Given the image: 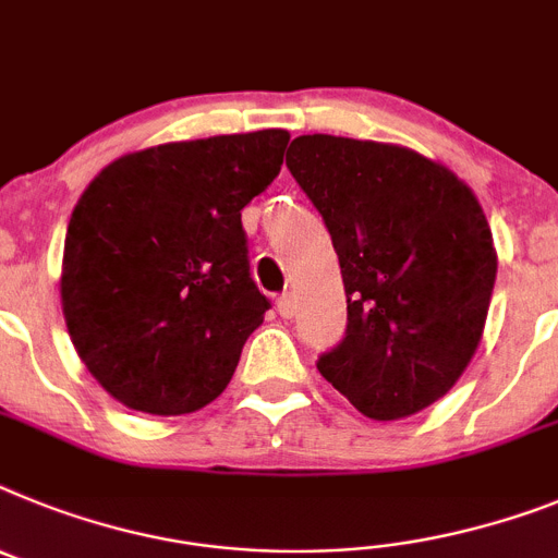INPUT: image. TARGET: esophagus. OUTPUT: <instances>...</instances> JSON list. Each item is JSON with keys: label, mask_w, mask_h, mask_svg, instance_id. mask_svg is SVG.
Wrapping results in <instances>:
<instances>
[{"label": "esophagus", "mask_w": 558, "mask_h": 558, "mask_svg": "<svg viewBox=\"0 0 558 558\" xmlns=\"http://www.w3.org/2000/svg\"><path fill=\"white\" fill-rule=\"evenodd\" d=\"M276 311H279V316L282 318H293V313H296V302H293L290 293H282V296L276 299Z\"/></svg>", "instance_id": "obj_1"}]
</instances>
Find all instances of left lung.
<instances>
[{
    "label": "left lung",
    "instance_id": "obj_1",
    "mask_svg": "<svg viewBox=\"0 0 558 558\" xmlns=\"http://www.w3.org/2000/svg\"><path fill=\"white\" fill-rule=\"evenodd\" d=\"M288 169L325 217L347 293V336L318 373L373 421L440 401L477 352L497 279L480 199L398 143L302 135Z\"/></svg>",
    "mask_w": 558,
    "mask_h": 558
}]
</instances>
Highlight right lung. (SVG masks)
Listing matches in <instances>:
<instances>
[{
	"label": "right lung",
	"mask_w": 558,
	"mask_h": 558,
	"mask_svg": "<svg viewBox=\"0 0 558 558\" xmlns=\"http://www.w3.org/2000/svg\"><path fill=\"white\" fill-rule=\"evenodd\" d=\"M288 141L262 130L160 143L104 166L78 197L61 311L78 359L126 409L189 415L228 387L268 311L242 208L274 183Z\"/></svg>",
	"instance_id": "right-lung-1"
}]
</instances>
